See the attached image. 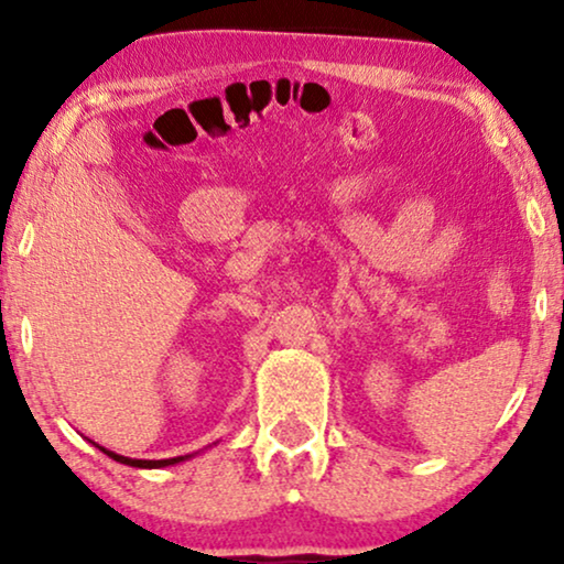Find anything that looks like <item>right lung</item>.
Masks as SVG:
<instances>
[{"mask_svg": "<svg viewBox=\"0 0 564 564\" xmlns=\"http://www.w3.org/2000/svg\"><path fill=\"white\" fill-rule=\"evenodd\" d=\"M107 457H112L115 462H120V465H130V467H169V465H176V462H182L184 457H174V459H130V457H122V454H115V452H107L102 449Z\"/></svg>", "mask_w": 564, "mask_h": 564, "instance_id": "add662e5", "label": "right lung"}]
</instances>
